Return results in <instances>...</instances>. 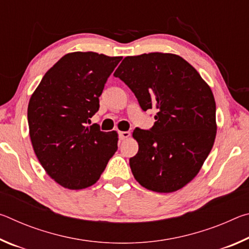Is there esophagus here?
Here are the masks:
<instances>
[{
  "mask_svg": "<svg viewBox=\"0 0 249 249\" xmlns=\"http://www.w3.org/2000/svg\"><path fill=\"white\" fill-rule=\"evenodd\" d=\"M119 136L122 141L127 140V138H129V136H130V133L129 132H120Z\"/></svg>",
  "mask_w": 249,
  "mask_h": 249,
  "instance_id": "obj_1",
  "label": "esophagus"
}]
</instances>
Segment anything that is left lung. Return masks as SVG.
<instances>
[{
  "mask_svg": "<svg viewBox=\"0 0 249 249\" xmlns=\"http://www.w3.org/2000/svg\"><path fill=\"white\" fill-rule=\"evenodd\" d=\"M114 75L127 84L144 111L157 109L150 130L136 128L138 153L129 159L135 179L170 193L199 174L216 136V107L200 73L175 53L125 57Z\"/></svg>",
  "mask_w": 249,
  "mask_h": 249,
  "instance_id": "8db88e82",
  "label": "left lung"
}]
</instances>
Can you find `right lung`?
Returning <instances> with one entry per match:
<instances>
[{
	"mask_svg": "<svg viewBox=\"0 0 249 249\" xmlns=\"http://www.w3.org/2000/svg\"><path fill=\"white\" fill-rule=\"evenodd\" d=\"M122 57L93 52L65 54L41 79L29 99V136L50 178L70 190L91 187L117 150L119 134L87 126Z\"/></svg>",
	"mask_w": 249,
	"mask_h": 249,
	"instance_id": "obj_1",
	"label": "right lung"
}]
</instances>
